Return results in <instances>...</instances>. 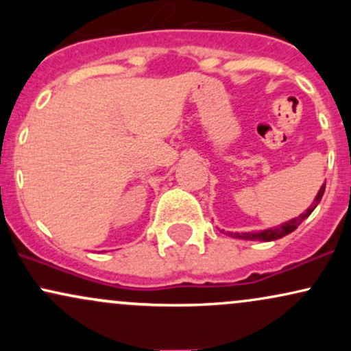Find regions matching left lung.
<instances>
[{
	"mask_svg": "<svg viewBox=\"0 0 351 351\" xmlns=\"http://www.w3.org/2000/svg\"><path fill=\"white\" fill-rule=\"evenodd\" d=\"M325 193V183L322 184L320 189H318L315 199H313V203L310 204V206L305 209L302 215H299L297 217H293V219H289L285 221V223L279 224V226L276 228H269V229H264V231H257V232H229V236L231 237H236V239H245V241H263V243H269V241H276V239H280V237L291 234V232L295 231L297 228L300 226L302 223H304L307 217L312 215V211L318 206V203H320L322 196H324Z\"/></svg>",
	"mask_w": 351,
	"mask_h": 351,
	"instance_id": "8db88e82",
	"label": "left lung"
}]
</instances>
